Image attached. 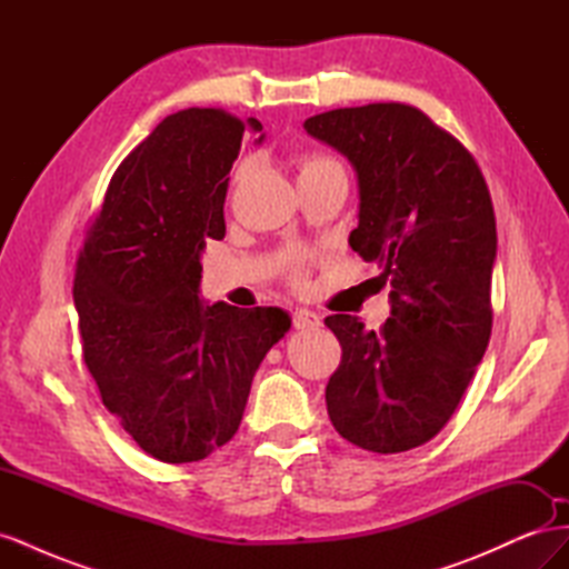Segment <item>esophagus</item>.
Masks as SVG:
<instances>
[{
	"label": "esophagus",
	"mask_w": 569,
	"mask_h": 569,
	"mask_svg": "<svg viewBox=\"0 0 569 569\" xmlns=\"http://www.w3.org/2000/svg\"><path fill=\"white\" fill-rule=\"evenodd\" d=\"M291 320H295L297 330H316V327H320L318 313L308 311V308H297V311L291 313Z\"/></svg>",
	"instance_id": "esophagus-1"
}]
</instances>
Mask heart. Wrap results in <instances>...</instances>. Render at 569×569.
<instances>
[{"label":"heart","instance_id":"obj_1","mask_svg":"<svg viewBox=\"0 0 569 569\" xmlns=\"http://www.w3.org/2000/svg\"><path fill=\"white\" fill-rule=\"evenodd\" d=\"M325 163H335V161H332V159H325V157H313V159H308V161L303 163V170L316 168V166H325Z\"/></svg>","mask_w":569,"mask_h":569}]
</instances>
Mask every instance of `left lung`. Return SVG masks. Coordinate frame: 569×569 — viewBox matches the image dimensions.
<instances>
[{"label": "left lung", "mask_w": 569, "mask_h": 569, "mask_svg": "<svg viewBox=\"0 0 569 569\" xmlns=\"http://www.w3.org/2000/svg\"><path fill=\"white\" fill-rule=\"evenodd\" d=\"M303 128L351 161L360 206L349 244L391 284L377 332L356 316L325 318L341 343L327 412L360 449L410 451L451 420L491 337L489 187L472 153L416 107L335 109Z\"/></svg>", "instance_id": "obj_1"}]
</instances>
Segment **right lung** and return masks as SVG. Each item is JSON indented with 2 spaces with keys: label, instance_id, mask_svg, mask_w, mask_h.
Listing matches in <instances>:
<instances>
[{
  "label": "right lung",
  "instance_id": "right-lung-1",
  "mask_svg": "<svg viewBox=\"0 0 569 569\" xmlns=\"http://www.w3.org/2000/svg\"><path fill=\"white\" fill-rule=\"evenodd\" d=\"M244 130L263 126L222 109L163 118L118 166L78 258L84 366L101 403L163 462L201 460L234 437L258 366L291 327L282 308L199 299Z\"/></svg>",
  "mask_w": 569,
  "mask_h": 569
}]
</instances>
